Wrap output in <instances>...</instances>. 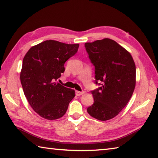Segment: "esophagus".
<instances>
[{"label":"esophagus","instance_id":"obj_1","mask_svg":"<svg viewBox=\"0 0 158 158\" xmlns=\"http://www.w3.org/2000/svg\"><path fill=\"white\" fill-rule=\"evenodd\" d=\"M83 94H84V92H83V91H82V92H80V91H76V95L77 96H78V97H79V96H81V95H82Z\"/></svg>","mask_w":158,"mask_h":158}]
</instances>
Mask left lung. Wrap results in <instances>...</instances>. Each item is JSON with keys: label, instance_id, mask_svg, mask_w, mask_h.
Returning a JSON list of instances; mask_svg holds the SVG:
<instances>
[{"label": "left lung", "instance_id": "left-lung-1", "mask_svg": "<svg viewBox=\"0 0 158 158\" xmlns=\"http://www.w3.org/2000/svg\"><path fill=\"white\" fill-rule=\"evenodd\" d=\"M85 47L95 67V83L100 85L91 92L94 103L88 107V113L103 121L112 119L127 106L134 92V61L126 49L109 38L87 42Z\"/></svg>", "mask_w": 158, "mask_h": 158}]
</instances>
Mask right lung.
I'll return each instance as SVG.
<instances>
[{
  "instance_id": "obj_1",
  "label": "right lung",
  "mask_w": 158,
  "mask_h": 158,
  "mask_svg": "<svg viewBox=\"0 0 158 158\" xmlns=\"http://www.w3.org/2000/svg\"><path fill=\"white\" fill-rule=\"evenodd\" d=\"M79 44L46 40L32 46L24 57L20 81L31 107L47 120L62 117L75 97L74 89L57 82L64 64L78 51Z\"/></svg>"
}]
</instances>
